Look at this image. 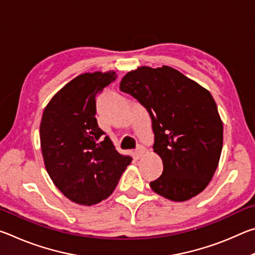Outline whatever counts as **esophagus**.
<instances>
[{"label": "esophagus", "mask_w": 255, "mask_h": 255, "mask_svg": "<svg viewBox=\"0 0 255 255\" xmlns=\"http://www.w3.org/2000/svg\"><path fill=\"white\" fill-rule=\"evenodd\" d=\"M135 154H136V156L138 158L143 157L144 154H145V147H144V146H140V145L137 146V148L135 149Z\"/></svg>", "instance_id": "esophagus-1"}]
</instances>
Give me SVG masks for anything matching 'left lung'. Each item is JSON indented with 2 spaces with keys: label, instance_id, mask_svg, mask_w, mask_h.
<instances>
[{
  "label": "left lung",
  "instance_id": "8db88e82",
  "mask_svg": "<svg viewBox=\"0 0 255 255\" xmlns=\"http://www.w3.org/2000/svg\"><path fill=\"white\" fill-rule=\"evenodd\" d=\"M120 90L149 112L154 152L163 173L149 187L172 201H187L209 184L223 148V122L208 90L173 67L140 66L128 72Z\"/></svg>",
  "mask_w": 255,
  "mask_h": 255
}]
</instances>
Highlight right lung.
Masks as SVG:
<instances>
[{
  "label": "right lung",
  "mask_w": 255,
  "mask_h": 255,
  "mask_svg": "<svg viewBox=\"0 0 255 255\" xmlns=\"http://www.w3.org/2000/svg\"><path fill=\"white\" fill-rule=\"evenodd\" d=\"M116 79L115 71L83 73L46 106L40 123L45 167L54 184L75 204L107 199L131 163L99 127L96 96Z\"/></svg>",
  "instance_id": "1"
}]
</instances>
